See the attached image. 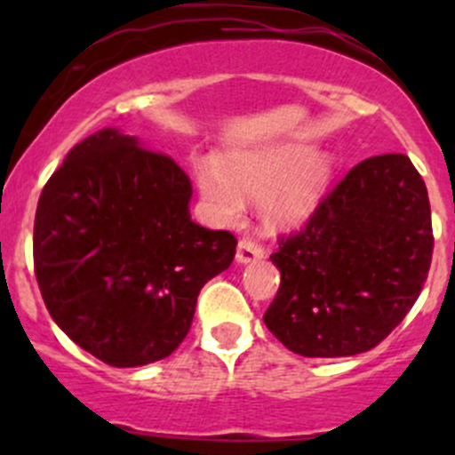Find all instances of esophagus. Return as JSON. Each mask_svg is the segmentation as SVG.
I'll list each match as a JSON object with an SVG mask.
<instances>
[{
    "label": "esophagus",
    "instance_id": "esophagus-1",
    "mask_svg": "<svg viewBox=\"0 0 455 455\" xmlns=\"http://www.w3.org/2000/svg\"><path fill=\"white\" fill-rule=\"evenodd\" d=\"M261 257H264V251L259 249V244H255L251 237H242L235 251L237 264H255V261H259Z\"/></svg>",
    "mask_w": 455,
    "mask_h": 455
}]
</instances>
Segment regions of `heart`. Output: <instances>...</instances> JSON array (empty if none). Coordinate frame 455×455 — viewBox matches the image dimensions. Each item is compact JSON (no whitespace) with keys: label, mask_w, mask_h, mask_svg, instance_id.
I'll use <instances>...</instances> for the list:
<instances>
[{"label":"heart","mask_w":455,"mask_h":455,"mask_svg":"<svg viewBox=\"0 0 455 455\" xmlns=\"http://www.w3.org/2000/svg\"><path fill=\"white\" fill-rule=\"evenodd\" d=\"M332 176V156L304 142L224 151L215 164H196L200 196L215 218L235 224L244 198H261V218L275 231L304 224L328 194Z\"/></svg>","instance_id":"b5f03b06"}]
</instances>
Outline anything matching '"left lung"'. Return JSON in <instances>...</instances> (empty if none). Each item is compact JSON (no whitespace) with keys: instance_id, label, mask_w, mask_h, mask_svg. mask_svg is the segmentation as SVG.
Returning a JSON list of instances; mask_svg holds the SVG:
<instances>
[{"instance_id":"left-lung-1","label":"left lung","mask_w":455,"mask_h":455,"mask_svg":"<svg viewBox=\"0 0 455 455\" xmlns=\"http://www.w3.org/2000/svg\"><path fill=\"white\" fill-rule=\"evenodd\" d=\"M431 251L429 198L411 160H363L270 255L282 283L266 328L308 359L368 352L419 299Z\"/></svg>"}]
</instances>
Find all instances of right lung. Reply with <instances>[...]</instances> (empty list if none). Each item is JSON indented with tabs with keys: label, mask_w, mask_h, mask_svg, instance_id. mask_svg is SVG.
<instances>
[{
	"label": "right lung",
	"mask_w": 455,
	"mask_h": 455,
	"mask_svg": "<svg viewBox=\"0 0 455 455\" xmlns=\"http://www.w3.org/2000/svg\"><path fill=\"white\" fill-rule=\"evenodd\" d=\"M191 182L136 136L105 127L76 142L41 191L35 275L54 323L92 356L139 368L187 337L206 282L237 240L191 220Z\"/></svg>",
	"instance_id": "1"
}]
</instances>
